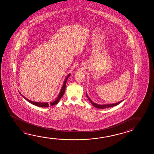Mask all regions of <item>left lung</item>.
Returning <instances> with one entry per match:
<instances>
[{"mask_svg":"<svg viewBox=\"0 0 154 154\" xmlns=\"http://www.w3.org/2000/svg\"><path fill=\"white\" fill-rule=\"evenodd\" d=\"M86 96L87 97V98H88V99L89 100V101L91 102V104H92L94 107H96V108H99V109H104V108H109V107H114V106H117L118 104H120L121 102L124 101V100H121V101L117 102V103H112V104H98L95 103H94V102L93 101H91V100L89 97L87 93H86Z\"/></svg>","mask_w":154,"mask_h":154,"instance_id":"left-lung-1","label":"left lung"}]
</instances>
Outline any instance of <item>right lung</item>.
<instances>
[{
  "instance_id": "add662e5",
  "label": "right lung",
  "mask_w": 154,
  "mask_h": 154,
  "mask_svg": "<svg viewBox=\"0 0 154 154\" xmlns=\"http://www.w3.org/2000/svg\"><path fill=\"white\" fill-rule=\"evenodd\" d=\"M70 74H68L67 76V77L66 78L63 84V86H62L61 89L60 93L59 94V95H58V97H57V99L55 100L54 101L50 102V103H48V102H38L32 101H31V100H29L28 99H27L26 97H24L23 95L22 94H21L20 93H19L20 94L21 96L23 97L26 100V101H27L29 102V103H31V104L35 105V106H38V107H48L50 106V105H51V106H54V105L57 104V103L59 101V100L61 99V98L63 97V94L65 93L66 89V85L67 80L68 78L70 76Z\"/></svg>"
}]
</instances>
